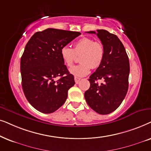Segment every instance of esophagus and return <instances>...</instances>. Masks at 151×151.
I'll list each match as a JSON object with an SVG mask.
<instances>
[{
    "label": "esophagus",
    "instance_id": "obj_1",
    "mask_svg": "<svg viewBox=\"0 0 151 151\" xmlns=\"http://www.w3.org/2000/svg\"><path fill=\"white\" fill-rule=\"evenodd\" d=\"M80 80H81V79L80 78H78V77H74V81H75V83H79V82Z\"/></svg>",
    "mask_w": 151,
    "mask_h": 151
}]
</instances>
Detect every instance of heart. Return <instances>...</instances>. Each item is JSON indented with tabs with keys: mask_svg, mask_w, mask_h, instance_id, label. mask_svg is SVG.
I'll list each match as a JSON object with an SVG mask.
<instances>
[{
	"mask_svg": "<svg viewBox=\"0 0 151 151\" xmlns=\"http://www.w3.org/2000/svg\"><path fill=\"white\" fill-rule=\"evenodd\" d=\"M60 54L64 64L69 68L73 65L77 55H81V63L72 67L70 72L76 77H82L88 75L91 68L95 69L101 65L104 57V48L101 42L83 37L74 43L73 49L63 46Z\"/></svg>",
	"mask_w": 151,
	"mask_h": 151,
	"instance_id": "heart-1",
	"label": "heart"
}]
</instances>
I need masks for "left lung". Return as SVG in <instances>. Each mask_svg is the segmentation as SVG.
Returning a JSON list of instances; mask_svg holds the SVG:
<instances>
[{
	"instance_id": "obj_1",
	"label": "left lung",
	"mask_w": 151,
	"mask_h": 151,
	"mask_svg": "<svg viewBox=\"0 0 151 151\" xmlns=\"http://www.w3.org/2000/svg\"><path fill=\"white\" fill-rule=\"evenodd\" d=\"M88 32L96 34L104 48L101 65L91 74L90 88L84 96L88 106L101 114L111 113L121 105L128 88L130 64L125 47L119 38L105 29ZM102 80L99 84L96 82Z\"/></svg>"
}]
</instances>
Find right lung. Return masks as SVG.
Masks as SVG:
<instances>
[{"mask_svg":"<svg viewBox=\"0 0 151 151\" xmlns=\"http://www.w3.org/2000/svg\"><path fill=\"white\" fill-rule=\"evenodd\" d=\"M80 35L48 28L36 32L26 44L21 59L22 88L29 103L39 112H54L67 99L68 90L75 82L60 52Z\"/></svg>","mask_w":151,"mask_h":151,"instance_id":"1","label":"right lung"}]
</instances>
